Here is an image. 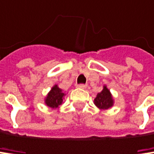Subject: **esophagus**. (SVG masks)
<instances>
[{
	"mask_svg": "<svg viewBox=\"0 0 154 154\" xmlns=\"http://www.w3.org/2000/svg\"><path fill=\"white\" fill-rule=\"evenodd\" d=\"M76 87L79 88H86L87 85H85V84H78V85H76Z\"/></svg>",
	"mask_w": 154,
	"mask_h": 154,
	"instance_id": "esophagus-1",
	"label": "esophagus"
}]
</instances>
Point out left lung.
I'll return each instance as SVG.
<instances>
[{"instance_id": "left-lung-1", "label": "left lung", "mask_w": 154, "mask_h": 154, "mask_svg": "<svg viewBox=\"0 0 154 154\" xmlns=\"http://www.w3.org/2000/svg\"><path fill=\"white\" fill-rule=\"evenodd\" d=\"M94 103L97 107L103 110L111 108L113 106L114 100L110 93V91L106 88V86L103 87V90L102 91L97 94V97L94 99Z\"/></svg>"}]
</instances>
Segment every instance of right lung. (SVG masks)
Returning <instances> with one entry per match:
<instances>
[{
	"mask_svg": "<svg viewBox=\"0 0 154 154\" xmlns=\"http://www.w3.org/2000/svg\"><path fill=\"white\" fill-rule=\"evenodd\" d=\"M63 96L64 93L63 92V91L58 88L57 85H55L54 87H52L48 96L46 97L45 103L47 104V106L51 108H57L60 104H62Z\"/></svg>",
	"mask_w": 154,
	"mask_h": 154,
	"instance_id": "right-lung-1",
	"label": "right lung"
}]
</instances>
